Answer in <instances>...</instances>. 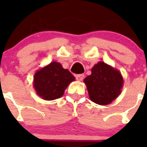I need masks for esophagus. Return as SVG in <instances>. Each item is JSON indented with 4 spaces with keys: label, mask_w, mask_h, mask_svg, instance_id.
<instances>
[{
    "label": "esophagus",
    "mask_w": 147,
    "mask_h": 147,
    "mask_svg": "<svg viewBox=\"0 0 147 147\" xmlns=\"http://www.w3.org/2000/svg\"><path fill=\"white\" fill-rule=\"evenodd\" d=\"M84 76H85L84 74H78L76 75V79L77 80H79V81H82L84 79Z\"/></svg>",
    "instance_id": "obj_1"
}]
</instances>
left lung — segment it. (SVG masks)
<instances>
[{
    "instance_id": "1",
    "label": "left lung",
    "mask_w": 147,
    "mask_h": 147,
    "mask_svg": "<svg viewBox=\"0 0 147 147\" xmlns=\"http://www.w3.org/2000/svg\"><path fill=\"white\" fill-rule=\"evenodd\" d=\"M84 82L90 99L99 105L112 103L121 94L124 80L119 70L104 62H98L91 69Z\"/></svg>"
}]
</instances>
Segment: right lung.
Returning a JSON list of instances; mask_svg holds the SVG:
<instances>
[{
  "label": "right lung",
  "instance_id": "add662e5",
  "mask_svg": "<svg viewBox=\"0 0 147 147\" xmlns=\"http://www.w3.org/2000/svg\"><path fill=\"white\" fill-rule=\"evenodd\" d=\"M74 80L72 74L63 68L60 63L51 62L36 71L33 86L39 96L51 101L62 97L67 87Z\"/></svg>",
  "mask_w": 147,
  "mask_h": 147
}]
</instances>
